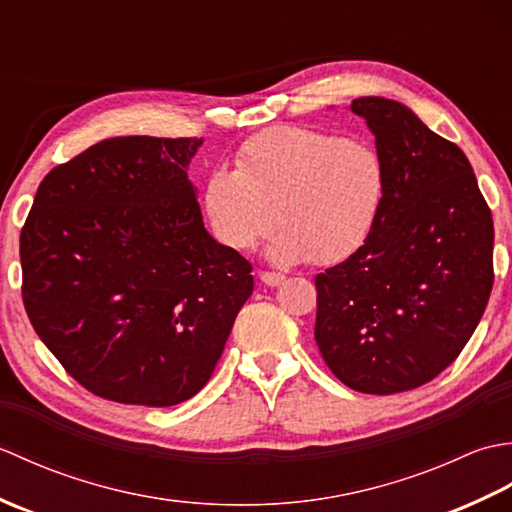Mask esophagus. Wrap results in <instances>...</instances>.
I'll return each mask as SVG.
<instances>
[{
  "label": "esophagus",
  "instance_id": "34e87169",
  "mask_svg": "<svg viewBox=\"0 0 512 512\" xmlns=\"http://www.w3.org/2000/svg\"><path fill=\"white\" fill-rule=\"evenodd\" d=\"M259 279H262V284L275 288L279 284H284L286 277L281 275V273H266V270H259Z\"/></svg>",
  "mask_w": 512,
  "mask_h": 512
}]
</instances>
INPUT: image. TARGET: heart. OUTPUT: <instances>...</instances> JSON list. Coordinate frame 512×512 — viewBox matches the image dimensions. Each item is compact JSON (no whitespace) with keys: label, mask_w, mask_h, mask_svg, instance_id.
Wrapping results in <instances>:
<instances>
[{"label":"heart","mask_w":512,"mask_h":512,"mask_svg":"<svg viewBox=\"0 0 512 512\" xmlns=\"http://www.w3.org/2000/svg\"><path fill=\"white\" fill-rule=\"evenodd\" d=\"M385 191L383 158L365 140L281 125L246 140L233 171L211 173L202 206L226 248H253L277 224L275 262L328 266L363 246Z\"/></svg>","instance_id":"b5f03b06"}]
</instances>
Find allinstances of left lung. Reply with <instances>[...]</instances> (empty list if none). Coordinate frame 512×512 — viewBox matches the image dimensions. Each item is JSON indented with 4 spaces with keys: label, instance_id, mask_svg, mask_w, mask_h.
<instances>
[{
    "label": "left lung",
    "instance_id": "1",
    "mask_svg": "<svg viewBox=\"0 0 512 512\" xmlns=\"http://www.w3.org/2000/svg\"><path fill=\"white\" fill-rule=\"evenodd\" d=\"M387 191L365 244L317 275V339L332 374L398 394L460 356L493 290V217L464 151L407 105L363 96Z\"/></svg>",
    "mask_w": 512,
    "mask_h": 512
}]
</instances>
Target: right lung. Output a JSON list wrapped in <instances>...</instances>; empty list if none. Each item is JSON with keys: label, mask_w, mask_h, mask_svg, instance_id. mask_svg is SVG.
Instances as JSON below:
<instances>
[{"label": "right lung", "mask_w": 512, "mask_h": 512, "mask_svg": "<svg viewBox=\"0 0 512 512\" xmlns=\"http://www.w3.org/2000/svg\"><path fill=\"white\" fill-rule=\"evenodd\" d=\"M200 147L107 138L39 184L19 237L21 297L39 339L96 396L189 400L253 292V266L204 228L187 178Z\"/></svg>", "instance_id": "right-lung-1"}]
</instances>
